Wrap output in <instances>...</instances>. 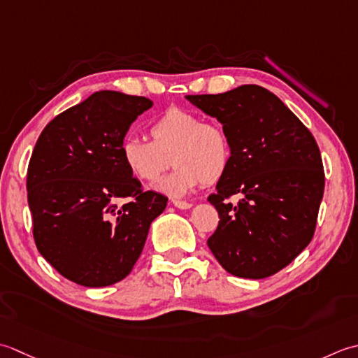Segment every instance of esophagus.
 Listing matches in <instances>:
<instances>
[{"label": "esophagus", "instance_id": "obj_1", "mask_svg": "<svg viewBox=\"0 0 358 358\" xmlns=\"http://www.w3.org/2000/svg\"><path fill=\"white\" fill-rule=\"evenodd\" d=\"M173 206L176 208H180V210H189L193 207V203L185 202V201H173Z\"/></svg>", "mask_w": 358, "mask_h": 358}]
</instances>
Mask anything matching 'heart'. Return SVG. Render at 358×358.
<instances>
[{"label":"heart","instance_id":"b5f03b06","mask_svg":"<svg viewBox=\"0 0 358 358\" xmlns=\"http://www.w3.org/2000/svg\"><path fill=\"white\" fill-rule=\"evenodd\" d=\"M151 142L128 137L120 156L138 180L155 184L173 164L176 169L156 185L171 198L193 192L202 182L211 185L227 173L231 159L229 136L221 123L202 122L198 114L170 108L150 125Z\"/></svg>","mask_w":358,"mask_h":358}]
</instances>
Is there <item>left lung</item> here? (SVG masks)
Here are the masks:
<instances>
[{
	"instance_id": "obj_1",
	"label": "left lung",
	"mask_w": 358,
	"mask_h": 358,
	"mask_svg": "<svg viewBox=\"0 0 358 358\" xmlns=\"http://www.w3.org/2000/svg\"><path fill=\"white\" fill-rule=\"evenodd\" d=\"M185 99L221 123L231 148L229 170L208 196L220 213L210 250L231 275L267 278L290 264L315 231L324 192L315 138L258 85ZM231 194H241L238 206L224 202Z\"/></svg>"
}]
</instances>
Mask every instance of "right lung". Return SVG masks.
Here are the masks:
<instances>
[{
  "label": "right lung",
  "instance_id": "add662e5",
  "mask_svg": "<svg viewBox=\"0 0 358 358\" xmlns=\"http://www.w3.org/2000/svg\"><path fill=\"white\" fill-rule=\"evenodd\" d=\"M147 97L99 91L43 129L27 169V202L36 249L64 278L111 286L133 271L164 194L143 192L120 147ZM131 197L122 208L117 201Z\"/></svg>",
  "mask_w": 358,
  "mask_h": 358
}]
</instances>
